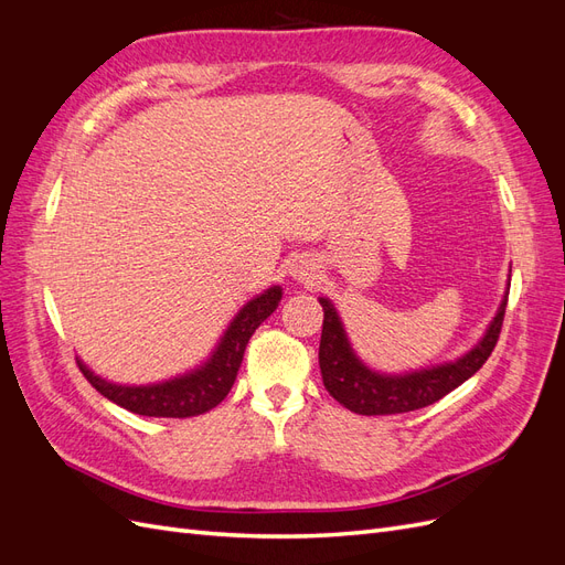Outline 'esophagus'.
Listing matches in <instances>:
<instances>
[{
    "label": "esophagus",
    "mask_w": 565,
    "mask_h": 565,
    "mask_svg": "<svg viewBox=\"0 0 565 565\" xmlns=\"http://www.w3.org/2000/svg\"><path fill=\"white\" fill-rule=\"evenodd\" d=\"M289 273H292V278L301 282H311L316 278V264H311L309 259H297V264H292Z\"/></svg>",
    "instance_id": "1"
}]
</instances>
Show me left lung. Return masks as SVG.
I'll return each mask as SVG.
<instances>
[{
  "label": "left lung",
  "mask_w": 565,
  "mask_h": 565,
  "mask_svg": "<svg viewBox=\"0 0 565 565\" xmlns=\"http://www.w3.org/2000/svg\"><path fill=\"white\" fill-rule=\"evenodd\" d=\"M504 292L498 313L490 320L486 334L478 339V344L465 355L455 358L450 363H440L431 367H422L403 374H388L367 367L358 353L353 351L344 322H341L334 303L328 297H320L322 306V334H320V374L322 384L330 391V396L349 407L355 415H398L419 409L448 396L459 384L483 367L488 355L492 353L502 330Z\"/></svg>",
  "instance_id": "left-lung-1"
}]
</instances>
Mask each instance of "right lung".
Returning a JSON list of instances; mask_svg holds the SVG:
<instances>
[{
	"label": "right lung",
	"instance_id": "obj_1",
	"mask_svg": "<svg viewBox=\"0 0 565 565\" xmlns=\"http://www.w3.org/2000/svg\"><path fill=\"white\" fill-rule=\"evenodd\" d=\"M282 299V287L273 285L262 295L249 299L241 311L235 313L226 332L216 341L214 351L204 363L188 370L177 377H169L156 384H115L92 372L84 361L77 358V365L89 384L113 401L115 405L129 409L134 415L143 417H195L210 413L221 401L228 396V391L241 370L245 349L254 330L278 309Z\"/></svg>",
	"mask_w": 565,
	"mask_h": 565
}]
</instances>
